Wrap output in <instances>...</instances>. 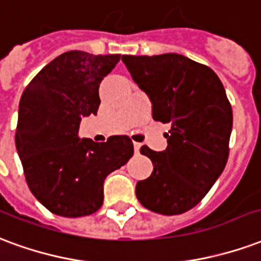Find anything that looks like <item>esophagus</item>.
I'll use <instances>...</instances> for the list:
<instances>
[{
    "label": "esophagus",
    "mask_w": 261,
    "mask_h": 261,
    "mask_svg": "<svg viewBox=\"0 0 261 261\" xmlns=\"http://www.w3.org/2000/svg\"><path fill=\"white\" fill-rule=\"evenodd\" d=\"M140 146H142V144L138 143V142H133V149H135V153H136V154L139 153V150H140Z\"/></svg>",
    "instance_id": "obj_1"
}]
</instances>
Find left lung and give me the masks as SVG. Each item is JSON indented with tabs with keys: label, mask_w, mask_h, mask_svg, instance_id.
<instances>
[{
	"label": "left lung",
	"mask_w": 261,
	"mask_h": 261,
	"mask_svg": "<svg viewBox=\"0 0 261 261\" xmlns=\"http://www.w3.org/2000/svg\"><path fill=\"white\" fill-rule=\"evenodd\" d=\"M135 83L149 94L153 119L171 123L168 146L140 153L153 163L136 197L150 211L175 216L199 204L225 168L232 108L216 72L179 54L122 55Z\"/></svg>",
	"instance_id": "8db88e82"
}]
</instances>
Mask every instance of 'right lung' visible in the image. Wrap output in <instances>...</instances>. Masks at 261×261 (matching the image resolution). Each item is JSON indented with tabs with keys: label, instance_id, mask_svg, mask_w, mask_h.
Returning <instances> with one entry per match:
<instances>
[{
	"label": "right lung",
	"instance_id": "right-lung-1",
	"mask_svg": "<svg viewBox=\"0 0 261 261\" xmlns=\"http://www.w3.org/2000/svg\"><path fill=\"white\" fill-rule=\"evenodd\" d=\"M119 54L68 51L34 76L19 102L15 143L30 192L61 217H83L102 204L104 179L133 155L126 135L104 143L79 138L83 117L97 114L98 87Z\"/></svg>",
	"mask_w": 261,
	"mask_h": 261
}]
</instances>
